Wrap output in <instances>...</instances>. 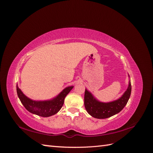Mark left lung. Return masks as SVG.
Wrapping results in <instances>:
<instances>
[{"label":"left lung","mask_w":153,"mask_h":153,"mask_svg":"<svg viewBox=\"0 0 153 153\" xmlns=\"http://www.w3.org/2000/svg\"><path fill=\"white\" fill-rule=\"evenodd\" d=\"M131 85L129 82L128 89L118 100L108 103L100 102L86 89L84 95V105L87 112L92 117L97 119H106L118 114L127 104L131 95Z\"/></svg>","instance_id":"left-lung-1"}]
</instances>
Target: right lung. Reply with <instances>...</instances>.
Listing matches in <instances>:
<instances>
[{"mask_svg":"<svg viewBox=\"0 0 153 153\" xmlns=\"http://www.w3.org/2000/svg\"><path fill=\"white\" fill-rule=\"evenodd\" d=\"M73 88V86H69L65 88L61 93L52 100L34 101L27 98L16 84L18 96L24 107L30 113L45 117L52 116L57 114L61 110L64 104V98Z\"/></svg>","mask_w":153,"mask_h":153,"instance_id":"1","label":"right lung"}]
</instances>
